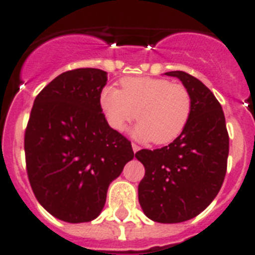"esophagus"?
Wrapping results in <instances>:
<instances>
[{
    "mask_svg": "<svg viewBox=\"0 0 255 255\" xmlns=\"http://www.w3.org/2000/svg\"><path fill=\"white\" fill-rule=\"evenodd\" d=\"M132 150H133V152H134V154H136V152L138 151V150H140V146L136 145V143H132Z\"/></svg>",
    "mask_w": 255,
    "mask_h": 255,
    "instance_id": "esophagus-1",
    "label": "esophagus"
}]
</instances>
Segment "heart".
I'll use <instances>...</instances> for the list:
<instances>
[{
	"mask_svg": "<svg viewBox=\"0 0 255 255\" xmlns=\"http://www.w3.org/2000/svg\"><path fill=\"white\" fill-rule=\"evenodd\" d=\"M122 90L106 86L100 94V105L113 129L122 132L137 119L134 137L163 145L183 132L192 112L189 90L164 78L127 77Z\"/></svg>",
	"mask_w": 255,
	"mask_h": 255,
	"instance_id": "heart-1",
	"label": "heart"
}]
</instances>
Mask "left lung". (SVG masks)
<instances>
[{"label":"left lung","instance_id":"1","mask_svg":"<svg viewBox=\"0 0 255 255\" xmlns=\"http://www.w3.org/2000/svg\"><path fill=\"white\" fill-rule=\"evenodd\" d=\"M189 90L192 112L182 133L161 149H142L145 167L138 201L147 218L180 223L200 214L221 190L227 168L229 133L222 106L212 91L185 72H168Z\"/></svg>","mask_w":255,"mask_h":255}]
</instances>
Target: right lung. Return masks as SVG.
<instances>
[{"mask_svg": "<svg viewBox=\"0 0 255 255\" xmlns=\"http://www.w3.org/2000/svg\"><path fill=\"white\" fill-rule=\"evenodd\" d=\"M108 73L82 68L57 75L35 97L24 138L28 177L39 204L57 220L100 216L109 185L134 156L100 105Z\"/></svg>", "mask_w": 255, "mask_h": 255, "instance_id": "1", "label": "right lung"}]
</instances>
